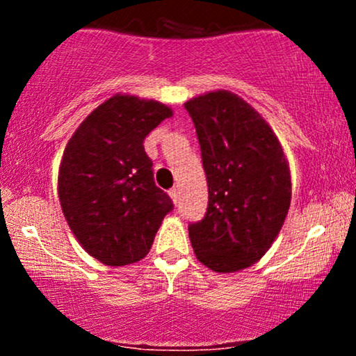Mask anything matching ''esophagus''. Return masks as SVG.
I'll return each mask as SVG.
<instances>
[{"mask_svg":"<svg viewBox=\"0 0 356 356\" xmlns=\"http://www.w3.org/2000/svg\"><path fill=\"white\" fill-rule=\"evenodd\" d=\"M169 195H170V199H172V201H174L175 204H177L179 195H181V194H179V189H175V187H174V189L169 191Z\"/></svg>","mask_w":356,"mask_h":356,"instance_id":"obj_1","label":"esophagus"}]
</instances>
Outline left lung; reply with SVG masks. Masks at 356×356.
I'll list each match as a JSON object with an SVG mask.
<instances>
[{"label":"left lung","mask_w":356,"mask_h":356,"mask_svg":"<svg viewBox=\"0 0 356 356\" xmlns=\"http://www.w3.org/2000/svg\"><path fill=\"white\" fill-rule=\"evenodd\" d=\"M194 122L209 204L189 226L195 256L236 273L266 254L291 204V175L276 134L246 100L216 90L184 104Z\"/></svg>","instance_id":"left-lung-1"}]
</instances>
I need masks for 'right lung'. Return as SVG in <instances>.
<instances>
[{"mask_svg": "<svg viewBox=\"0 0 356 356\" xmlns=\"http://www.w3.org/2000/svg\"><path fill=\"white\" fill-rule=\"evenodd\" d=\"M172 110L117 93L75 130L60 162L58 197L81 248L107 266L144 259L172 201L154 182L144 138Z\"/></svg>", "mask_w": 356, "mask_h": 356, "instance_id": "add662e5", "label": "right lung"}]
</instances>
